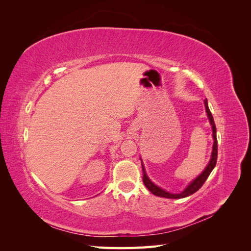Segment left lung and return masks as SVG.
<instances>
[{
  "label": "left lung",
  "mask_w": 251,
  "mask_h": 251,
  "mask_svg": "<svg viewBox=\"0 0 251 251\" xmlns=\"http://www.w3.org/2000/svg\"><path fill=\"white\" fill-rule=\"evenodd\" d=\"M205 103V108H206V113H207V116L209 118L210 121V125L212 126V137H214V147H212V153H211V158H210V161L208 163V165L206 166V169L203 171V173L200 175L199 177H197L191 184H189L183 192L180 193V194H170L168 192L163 191L160 187L156 186L154 183H151V180L148 178L146 172H144L143 169V164H142V171H143V183L144 185L147 186V188L149 191L154 194L155 196L158 197H163V198H168V199H181V198H185L187 196H191L194 193H196L198 191L199 188H201V186L204 184V182L207 180L208 176L210 175L211 171L214 170V168L216 166L217 163V158H218V140H217V130H216V125H215V121H214V117H212L211 113L209 111L208 108V104H207V100H204Z\"/></svg>",
  "instance_id": "obj_1"
}]
</instances>
